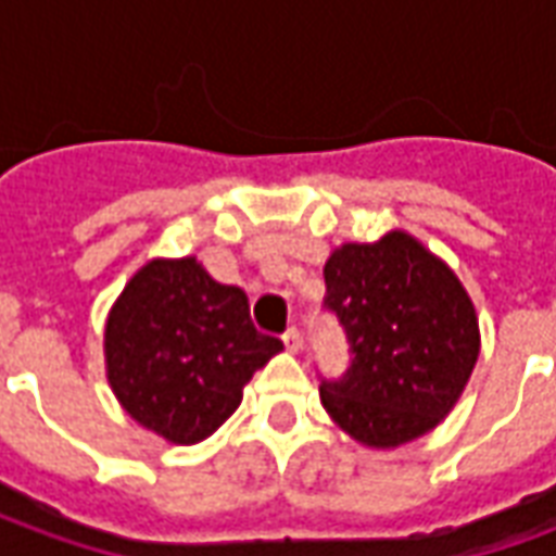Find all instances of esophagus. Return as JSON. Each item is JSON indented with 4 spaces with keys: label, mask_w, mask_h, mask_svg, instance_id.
Masks as SVG:
<instances>
[{
    "label": "esophagus",
    "mask_w": 556,
    "mask_h": 556,
    "mask_svg": "<svg viewBox=\"0 0 556 556\" xmlns=\"http://www.w3.org/2000/svg\"><path fill=\"white\" fill-rule=\"evenodd\" d=\"M282 342H286V349L291 351V354H298V351L303 349V337H301V330L298 327H289L286 333H282Z\"/></svg>",
    "instance_id": "obj_1"
}]
</instances>
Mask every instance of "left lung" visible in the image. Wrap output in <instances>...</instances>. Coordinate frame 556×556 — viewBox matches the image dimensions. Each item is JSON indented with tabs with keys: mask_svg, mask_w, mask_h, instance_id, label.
Returning <instances> with one entry per match:
<instances>
[{
	"mask_svg": "<svg viewBox=\"0 0 556 556\" xmlns=\"http://www.w3.org/2000/svg\"><path fill=\"white\" fill-rule=\"evenodd\" d=\"M325 286L354 354L342 381L321 384L330 419L369 450H396L441 426L479 357L477 309L453 267L393 229L337 247Z\"/></svg>",
	"mask_w": 556,
	"mask_h": 556,
	"instance_id": "8db88e82",
	"label": "left lung"
}]
</instances>
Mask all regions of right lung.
I'll return each instance as SVG.
<instances>
[{"label":"right lung","instance_id":"right-lung-1","mask_svg":"<svg viewBox=\"0 0 556 556\" xmlns=\"http://www.w3.org/2000/svg\"><path fill=\"white\" fill-rule=\"evenodd\" d=\"M282 342L258 333L238 286L195 255L151 258L106 315L103 357L118 405L169 443L205 441L238 410L243 387Z\"/></svg>","mask_w":556,"mask_h":556}]
</instances>
